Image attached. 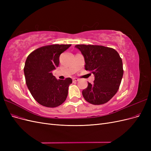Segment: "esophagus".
Segmentation results:
<instances>
[{
  "instance_id": "34e87169",
  "label": "esophagus",
  "mask_w": 151,
  "mask_h": 151,
  "mask_svg": "<svg viewBox=\"0 0 151 151\" xmlns=\"http://www.w3.org/2000/svg\"><path fill=\"white\" fill-rule=\"evenodd\" d=\"M73 81L74 82H77V81H79V79H77V78H73Z\"/></svg>"
}]
</instances>
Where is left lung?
<instances>
[{"instance_id":"1","label":"left lung","mask_w":151,"mask_h":151,"mask_svg":"<svg viewBox=\"0 0 151 151\" xmlns=\"http://www.w3.org/2000/svg\"><path fill=\"white\" fill-rule=\"evenodd\" d=\"M84 58L85 68L94 76V83H88L83 91L86 101L94 105L109 101L119 89L123 74L120 55L115 49L99 45H77Z\"/></svg>"}]
</instances>
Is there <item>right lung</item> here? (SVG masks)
Masks as SVG:
<instances>
[{
  "label": "right lung",
  "instance_id": "add662e5",
  "mask_svg": "<svg viewBox=\"0 0 151 151\" xmlns=\"http://www.w3.org/2000/svg\"><path fill=\"white\" fill-rule=\"evenodd\" d=\"M71 45H52L39 48L26 58L24 73L27 87L34 99L42 106H60L68 95L70 78L57 79L52 71L58 67L60 54Z\"/></svg>",
  "mask_w": 151,
  "mask_h": 151
}]
</instances>
